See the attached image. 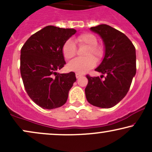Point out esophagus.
<instances>
[{"instance_id": "1", "label": "esophagus", "mask_w": 152, "mask_h": 152, "mask_svg": "<svg viewBox=\"0 0 152 152\" xmlns=\"http://www.w3.org/2000/svg\"><path fill=\"white\" fill-rule=\"evenodd\" d=\"M75 75H76V77H77V79H78V78H80V77L83 76V75H82V74H80V73H77V72L76 73V74H75Z\"/></svg>"}]
</instances>
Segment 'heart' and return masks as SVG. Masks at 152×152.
Wrapping results in <instances>:
<instances>
[{
    "mask_svg": "<svg viewBox=\"0 0 152 152\" xmlns=\"http://www.w3.org/2000/svg\"><path fill=\"white\" fill-rule=\"evenodd\" d=\"M78 44L85 45L88 46L86 51L85 58H76L70 61L67 65V69L70 71L76 72L80 74L87 72L88 70L93 68L96 65V59L99 60L103 56V50L99 46H96L98 41L94 35L89 33H85L80 35L76 39ZM62 53L65 59L72 58L76 54V46L72 39H68L62 48ZM91 55L94 56V59Z\"/></svg>",
    "mask_w": 152,
    "mask_h": 152,
    "instance_id": "b5f03b06",
    "label": "heart"
}]
</instances>
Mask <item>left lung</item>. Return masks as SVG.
Listing matches in <instances>:
<instances>
[{
    "label": "left lung",
    "instance_id": "obj_1",
    "mask_svg": "<svg viewBox=\"0 0 152 152\" xmlns=\"http://www.w3.org/2000/svg\"><path fill=\"white\" fill-rule=\"evenodd\" d=\"M90 30L101 37L104 45V56L95 69L106 74L87 75L85 95L88 102L97 107L109 108L125 96L136 74V51L134 45L123 33L107 24H99Z\"/></svg>",
    "mask_w": 152,
    "mask_h": 152
}]
</instances>
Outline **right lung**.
Returning <instances> with one entry per match:
<instances>
[{
	"mask_svg": "<svg viewBox=\"0 0 152 152\" xmlns=\"http://www.w3.org/2000/svg\"><path fill=\"white\" fill-rule=\"evenodd\" d=\"M77 32L74 29L47 26L29 37L20 52V73L25 90L44 109L61 107L76 81L75 73L59 74L64 66L63 44Z\"/></svg>",
	"mask_w": 152,
	"mask_h": 152,
	"instance_id": "add662e5",
	"label": "right lung"
}]
</instances>
